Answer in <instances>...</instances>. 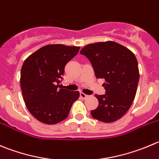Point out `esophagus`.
I'll return each mask as SVG.
<instances>
[{"mask_svg": "<svg viewBox=\"0 0 159 159\" xmlns=\"http://www.w3.org/2000/svg\"><path fill=\"white\" fill-rule=\"evenodd\" d=\"M88 95H86V94H84V93H80V97L81 98V99H86L87 97H88Z\"/></svg>", "mask_w": 159, "mask_h": 159, "instance_id": "34e87169", "label": "esophagus"}]
</instances>
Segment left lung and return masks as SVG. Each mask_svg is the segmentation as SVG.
Here are the masks:
<instances>
[{
  "instance_id": "left-lung-1",
  "label": "left lung",
  "mask_w": 159,
  "mask_h": 159,
  "mask_svg": "<svg viewBox=\"0 0 159 159\" xmlns=\"http://www.w3.org/2000/svg\"><path fill=\"white\" fill-rule=\"evenodd\" d=\"M89 59L96 78L104 79L105 94L97 95L99 105L91 111L93 118L114 122L131 107L140 79L135 55L115 41L97 42L84 46L80 52Z\"/></svg>"
}]
</instances>
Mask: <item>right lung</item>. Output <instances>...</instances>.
<instances>
[{"mask_svg":"<svg viewBox=\"0 0 159 159\" xmlns=\"http://www.w3.org/2000/svg\"><path fill=\"white\" fill-rule=\"evenodd\" d=\"M80 47L48 44L29 56L23 63L20 84L30 113L48 125L66 119L79 92L61 89L66 63L78 54Z\"/></svg>","mask_w":159,"mask_h":159,"instance_id":"obj_1","label":"right lung"}]
</instances>
